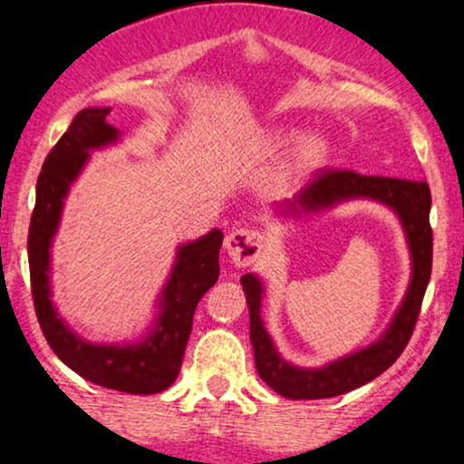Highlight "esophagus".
Wrapping results in <instances>:
<instances>
[{
    "label": "esophagus",
    "mask_w": 464,
    "mask_h": 464,
    "mask_svg": "<svg viewBox=\"0 0 464 464\" xmlns=\"http://www.w3.org/2000/svg\"><path fill=\"white\" fill-rule=\"evenodd\" d=\"M225 248L233 264L246 268L257 262L259 253H262V236L253 228H236L227 236Z\"/></svg>",
    "instance_id": "esophagus-1"
}]
</instances>
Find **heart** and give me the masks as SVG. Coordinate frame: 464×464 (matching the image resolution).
I'll return each mask as SVG.
<instances>
[{
  "label": "heart",
  "mask_w": 464,
  "mask_h": 464,
  "mask_svg": "<svg viewBox=\"0 0 464 464\" xmlns=\"http://www.w3.org/2000/svg\"><path fill=\"white\" fill-rule=\"evenodd\" d=\"M287 141V140H285ZM329 157V141L318 132H307L296 140L295 150H292V168L296 172H310V169L321 168Z\"/></svg>",
  "instance_id": "1"
}]
</instances>
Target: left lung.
Wrapping results in <instances>:
<instances>
[{
  "label": "left lung",
  "instance_id": "left-lung-1",
  "mask_svg": "<svg viewBox=\"0 0 464 464\" xmlns=\"http://www.w3.org/2000/svg\"><path fill=\"white\" fill-rule=\"evenodd\" d=\"M375 200L388 207L399 218L406 236L412 273L395 316L375 343L366 344L344 358L327 362L316 369H303L284 360L273 338L266 332L262 318L264 284L257 275H244L242 287L250 314V343L255 351V366L259 377L287 399H327L360 388L382 375L406 349L414 323L419 318L420 301L432 275V228L430 205L432 196L425 180L362 177L349 169H329L318 174L295 198L276 202L275 211L281 218H301L321 214L324 209L347 200Z\"/></svg>",
  "mask_w": 464,
  "mask_h": 464
}]
</instances>
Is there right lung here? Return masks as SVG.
Returning <instances> with one entry per match:
<instances>
[{
    "mask_svg": "<svg viewBox=\"0 0 464 464\" xmlns=\"http://www.w3.org/2000/svg\"><path fill=\"white\" fill-rule=\"evenodd\" d=\"M109 113V106L80 111L47 154L36 180V205L28 233L32 299L45 340L69 369L98 386L130 395H154L172 386L179 377L196 305L220 275L218 255L222 231L214 228L177 248L172 270L154 303L157 312L140 340L92 343L69 327L52 301V242L69 189L82 174L92 152L121 140V132L106 121Z\"/></svg>",
    "mask_w": 464,
    "mask_h": 464,
    "instance_id": "add662e5",
    "label": "right lung"
}]
</instances>
